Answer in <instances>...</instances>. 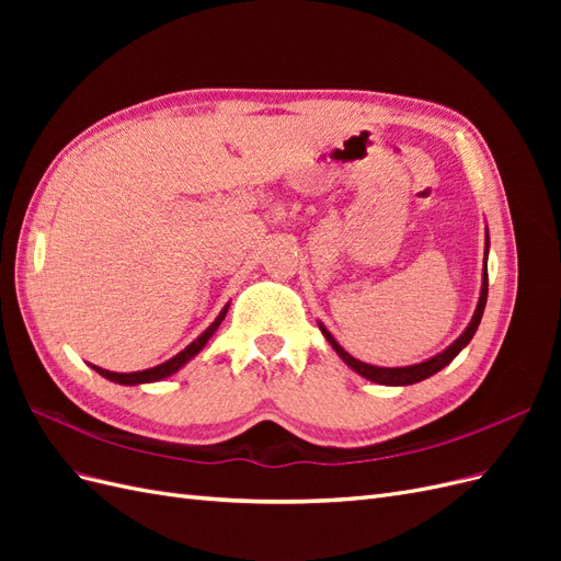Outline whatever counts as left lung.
Here are the masks:
<instances>
[{"label": "left lung", "instance_id": "1", "mask_svg": "<svg viewBox=\"0 0 561 561\" xmlns=\"http://www.w3.org/2000/svg\"><path fill=\"white\" fill-rule=\"evenodd\" d=\"M486 250H484V266H482V287H480V299H478V307H474V313L468 322V328L461 332V336L456 339L454 344H449L443 353L433 355V358L423 360V363H416V365H407V367H377V365H367L358 358H353L351 353H346L342 346H339L336 339L332 336V332L322 325V322H318V328L322 332V336L328 339L330 346L336 351L339 358H342L353 371H358L360 377L375 381V383H381V386H412V383H419L423 379H428L433 375H437L439 369L447 367L458 353H461L468 344L470 339L474 336V332H478L480 328V320H482V313H484V307H486V293H489V274H486V254H489V231H486Z\"/></svg>", "mask_w": 561, "mask_h": 561}]
</instances>
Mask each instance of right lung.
I'll return each mask as SVG.
<instances>
[{
	"label": "right lung",
	"mask_w": 561,
	"mask_h": 561,
	"mask_svg": "<svg viewBox=\"0 0 561 561\" xmlns=\"http://www.w3.org/2000/svg\"><path fill=\"white\" fill-rule=\"evenodd\" d=\"M227 311H229V304L227 307L219 311V316L210 322V325L203 330L194 342L186 346L184 351H180L178 355H173L171 360H165V363H161V365H157V367H149V369H142V371H110V369H103V367H95V365H91L100 377H105V379H110V381H114V383H122V386H140V383H154V381H161V379H165V377H171V375H175L178 369H182L186 363H190L194 355H198L201 351H203V346H206L208 342H210V336L217 332V328H219V322L225 320V316H227Z\"/></svg>",
	"instance_id": "1"
}]
</instances>
